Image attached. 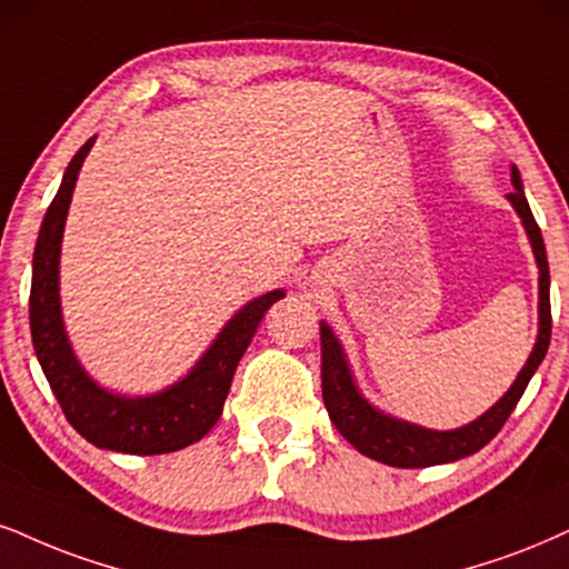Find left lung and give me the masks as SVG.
<instances>
[{
    "label": "left lung",
    "mask_w": 569,
    "mask_h": 569,
    "mask_svg": "<svg viewBox=\"0 0 569 569\" xmlns=\"http://www.w3.org/2000/svg\"><path fill=\"white\" fill-rule=\"evenodd\" d=\"M511 184L515 189L509 192L511 206L517 208L520 219L528 229V237L532 242V252H536L538 269H541V329H538V342L532 348L528 363H525L520 377L511 385L507 396L501 398L493 409L482 413L478 422L459 427L451 432H435L425 430V427L398 422V419L385 417V413L375 411L363 401L356 390L353 380H350V371L342 356L340 342L335 340L332 329L321 321V396H325V406L329 411V419L338 427L342 438L348 443H353L363 456L369 459L382 461L390 467H432V465H446V461L465 459V456L480 451L482 446L499 435L503 422L509 419V413L515 411L517 401L522 398L525 388H528L530 377L536 375V369L541 367L546 350H549L551 340V300H549V261H546V244L541 237V227L532 219V210L528 206V198L522 192V181L517 168L511 171Z\"/></svg>",
    "instance_id": "8db88e82"
}]
</instances>
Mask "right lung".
Returning a JSON list of instances; mask_svg holds the SVG:
<instances>
[{"label": "right lung", "mask_w": 569, "mask_h": 569, "mask_svg": "<svg viewBox=\"0 0 569 569\" xmlns=\"http://www.w3.org/2000/svg\"><path fill=\"white\" fill-rule=\"evenodd\" d=\"M91 144H94V139H89L70 160L58 194H54L52 206L47 208L44 221H41L37 250H33L31 298H28L33 350H37V359L44 369V377L54 398H58L62 413L89 443L139 456L179 451V448L198 443L202 435L219 422L237 363L248 350L263 313L284 292H266V296L244 306L223 327L219 340L202 356L192 375L173 385L171 390L152 398H121L97 388L83 375L73 350L68 346L58 298L62 227H66L70 194H73L76 179H79V168Z\"/></svg>", "instance_id": "obj_1"}]
</instances>
